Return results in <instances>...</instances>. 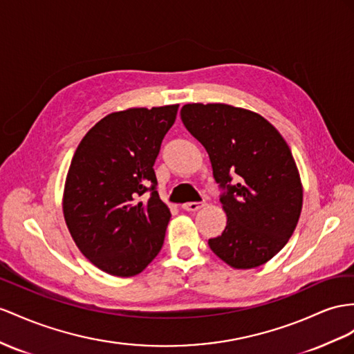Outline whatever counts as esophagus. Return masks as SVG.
<instances>
[{"label":"esophagus","mask_w":354,"mask_h":354,"mask_svg":"<svg viewBox=\"0 0 354 354\" xmlns=\"http://www.w3.org/2000/svg\"><path fill=\"white\" fill-rule=\"evenodd\" d=\"M205 205V202H187V203H184L183 205V209L184 211H192V212H194V211H197V209H201V207Z\"/></svg>","instance_id":"1"}]
</instances>
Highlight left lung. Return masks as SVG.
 Listing matches in <instances>:
<instances>
[{
	"instance_id": "8db88e82",
	"label": "left lung",
	"mask_w": 354,
	"mask_h": 354,
	"mask_svg": "<svg viewBox=\"0 0 354 354\" xmlns=\"http://www.w3.org/2000/svg\"><path fill=\"white\" fill-rule=\"evenodd\" d=\"M185 129L209 153L227 224L207 241L234 269L266 263L292 236L302 211V184L288 145L263 116L223 103L180 109Z\"/></svg>"
}]
</instances>
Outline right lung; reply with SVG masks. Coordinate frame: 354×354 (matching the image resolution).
<instances>
[{"mask_svg": "<svg viewBox=\"0 0 354 354\" xmlns=\"http://www.w3.org/2000/svg\"><path fill=\"white\" fill-rule=\"evenodd\" d=\"M178 107L107 115L71 160L62 198L67 227L82 254L107 274L138 275L165 242L170 211L157 193L153 162Z\"/></svg>", "mask_w": 354, "mask_h": 354, "instance_id": "obj_1", "label": "right lung"}]
</instances>
